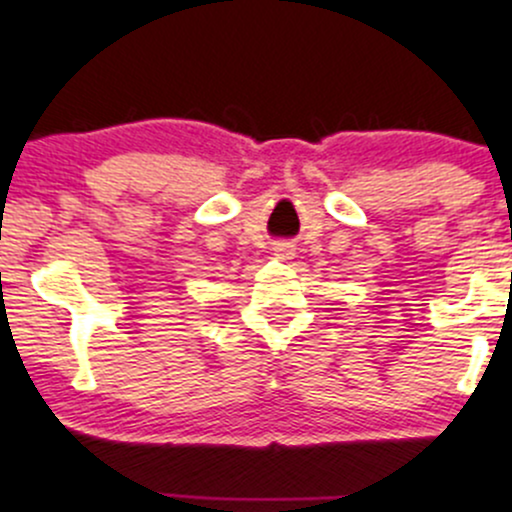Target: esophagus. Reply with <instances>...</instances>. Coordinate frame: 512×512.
Segmentation results:
<instances>
[{"label": "esophagus", "mask_w": 512, "mask_h": 512, "mask_svg": "<svg viewBox=\"0 0 512 512\" xmlns=\"http://www.w3.org/2000/svg\"><path fill=\"white\" fill-rule=\"evenodd\" d=\"M275 255L280 257V260H292L294 247L289 245V242H277V245H275Z\"/></svg>", "instance_id": "obj_1"}]
</instances>
